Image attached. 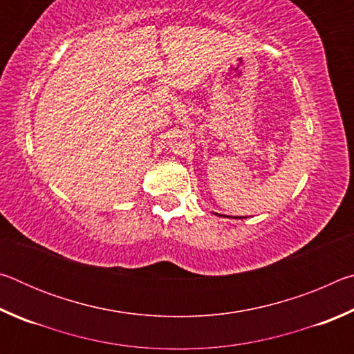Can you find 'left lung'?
I'll list each match as a JSON object with an SVG mask.
<instances>
[{"mask_svg": "<svg viewBox=\"0 0 354 354\" xmlns=\"http://www.w3.org/2000/svg\"><path fill=\"white\" fill-rule=\"evenodd\" d=\"M236 218H242V217H236Z\"/></svg>", "mask_w": 354, "mask_h": 354, "instance_id": "8db88e82", "label": "left lung"}]
</instances>
